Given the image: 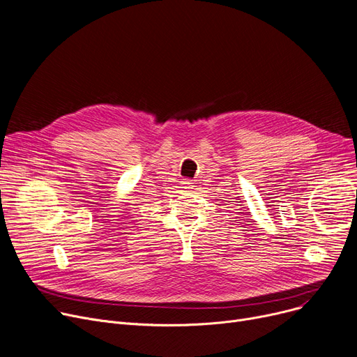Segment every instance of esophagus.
Here are the masks:
<instances>
[{"mask_svg": "<svg viewBox=\"0 0 357 357\" xmlns=\"http://www.w3.org/2000/svg\"><path fill=\"white\" fill-rule=\"evenodd\" d=\"M180 188L183 189V192H189L190 189H193V183L190 180H183L180 181Z\"/></svg>", "mask_w": 357, "mask_h": 357, "instance_id": "34e87169", "label": "esophagus"}]
</instances>
